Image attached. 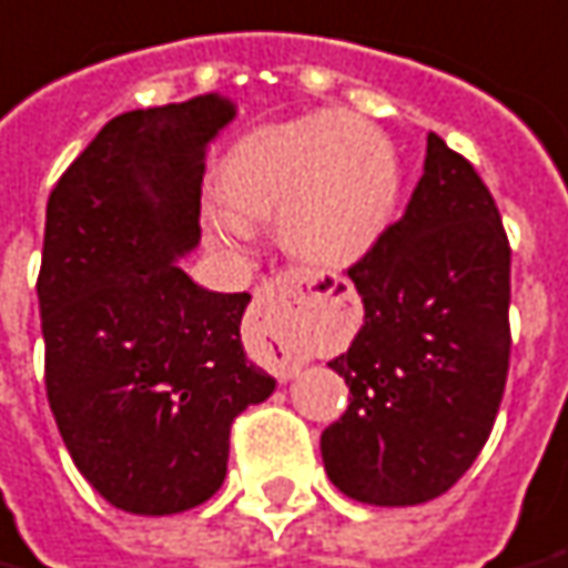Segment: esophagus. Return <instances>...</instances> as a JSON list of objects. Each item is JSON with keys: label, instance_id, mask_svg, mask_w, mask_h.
Here are the masks:
<instances>
[{"label": "esophagus", "instance_id": "esophagus-1", "mask_svg": "<svg viewBox=\"0 0 568 568\" xmlns=\"http://www.w3.org/2000/svg\"><path fill=\"white\" fill-rule=\"evenodd\" d=\"M307 292L304 280L297 276H276L271 283H264L255 292V304H252V320L261 328L264 338H271L276 344V372L283 378H292L297 372V363L292 353L285 351V307Z\"/></svg>", "mask_w": 568, "mask_h": 568}]
</instances>
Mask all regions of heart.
<instances>
[{"label":"heart","instance_id":"heart-1","mask_svg":"<svg viewBox=\"0 0 568 568\" xmlns=\"http://www.w3.org/2000/svg\"><path fill=\"white\" fill-rule=\"evenodd\" d=\"M221 193L224 200L205 205L217 240H245V216L283 217V243L297 261L341 271L366 257L390 227L399 162L363 119L320 113L240 141L221 169Z\"/></svg>","mask_w":568,"mask_h":568}]
</instances>
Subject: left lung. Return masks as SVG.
<instances>
[{
  "instance_id": "1",
  "label": "left lung",
  "mask_w": 568,
  "mask_h": 568,
  "mask_svg": "<svg viewBox=\"0 0 568 568\" xmlns=\"http://www.w3.org/2000/svg\"><path fill=\"white\" fill-rule=\"evenodd\" d=\"M347 276L366 323L328 366L351 406L320 439L325 474L363 505H424L486 446L510 366V245L477 169L427 134L406 215Z\"/></svg>"
}]
</instances>
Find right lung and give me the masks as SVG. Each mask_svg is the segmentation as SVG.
Masks as SVG:
<instances>
[{
  "label": "right lung",
  "mask_w": 568,
  "mask_h": 568,
  "mask_svg": "<svg viewBox=\"0 0 568 568\" xmlns=\"http://www.w3.org/2000/svg\"><path fill=\"white\" fill-rule=\"evenodd\" d=\"M233 116L217 94L122 113L49 196L36 280L49 406L79 474L125 514L209 501L236 415L276 387L240 341L252 295L174 264L200 243L205 144Z\"/></svg>",
  "instance_id": "1"
}]
</instances>
